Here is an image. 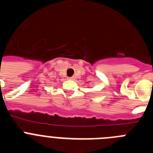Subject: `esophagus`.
<instances>
[{"instance_id": "esophagus-1", "label": "esophagus", "mask_w": 153, "mask_h": 153, "mask_svg": "<svg viewBox=\"0 0 153 153\" xmlns=\"http://www.w3.org/2000/svg\"><path fill=\"white\" fill-rule=\"evenodd\" d=\"M74 78H75V77H74V76H71V77H69L68 79H70V80H74Z\"/></svg>"}]
</instances>
